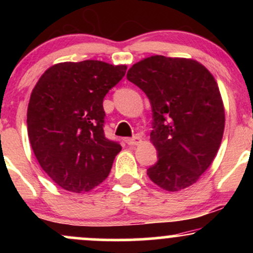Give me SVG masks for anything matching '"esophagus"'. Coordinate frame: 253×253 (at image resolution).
Here are the masks:
<instances>
[{"label":"esophagus","mask_w":253,"mask_h":253,"mask_svg":"<svg viewBox=\"0 0 253 253\" xmlns=\"http://www.w3.org/2000/svg\"><path fill=\"white\" fill-rule=\"evenodd\" d=\"M126 143L128 145H139L141 143V138L139 135H134L132 138H127Z\"/></svg>","instance_id":"1"}]
</instances>
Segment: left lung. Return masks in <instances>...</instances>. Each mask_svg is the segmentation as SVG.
Returning a JSON list of instances; mask_svg holds the SVG:
<instances>
[{"instance_id":"obj_1","label":"left lung","mask_w":253,"mask_h":253,"mask_svg":"<svg viewBox=\"0 0 253 253\" xmlns=\"http://www.w3.org/2000/svg\"><path fill=\"white\" fill-rule=\"evenodd\" d=\"M127 80L149 97L151 139L158 161L147 169L153 183L168 191L190 187L210 168L225 128L219 86L201 63L152 56L135 63Z\"/></svg>"}]
</instances>
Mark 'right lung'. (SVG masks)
Returning <instances> with one entry per match:
<instances>
[{
	"mask_svg": "<svg viewBox=\"0 0 253 253\" xmlns=\"http://www.w3.org/2000/svg\"><path fill=\"white\" fill-rule=\"evenodd\" d=\"M126 70L100 60L59 63L34 86L28 138L40 167L63 189L89 191L109 175L121 145L104 135L102 103Z\"/></svg>",
	"mask_w": 253,
	"mask_h": 253,
	"instance_id": "1",
	"label": "right lung"
}]
</instances>
